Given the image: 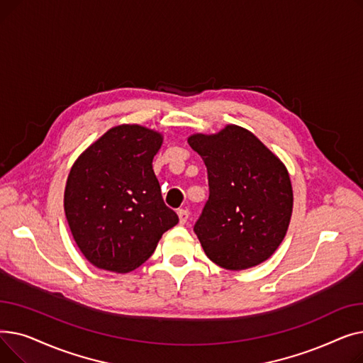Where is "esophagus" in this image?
I'll list each match as a JSON object with an SVG mask.
<instances>
[{"mask_svg":"<svg viewBox=\"0 0 363 363\" xmlns=\"http://www.w3.org/2000/svg\"><path fill=\"white\" fill-rule=\"evenodd\" d=\"M178 216H179V223H181V225H185V223L188 222L189 212L186 211V208H181V211H178Z\"/></svg>","mask_w":363,"mask_h":363,"instance_id":"1","label":"esophagus"}]
</instances>
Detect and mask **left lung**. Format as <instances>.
<instances>
[{"label":"left lung","mask_w":363,"mask_h":363,"mask_svg":"<svg viewBox=\"0 0 363 363\" xmlns=\"http://www.w3.org/2000/svg\"><path fill=\"white\" fill-rule=\"evenodd\" d=\"M188 144L207 167L208 200L194 223L206 256L220 268L241 271L274 255L293 212L285 166L252 132L230 125Z\"/></svg>","instance_id":"obj_1"}]
</instances>
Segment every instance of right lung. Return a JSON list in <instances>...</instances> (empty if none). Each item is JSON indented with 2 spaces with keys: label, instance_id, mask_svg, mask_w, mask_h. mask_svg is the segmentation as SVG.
Listing matches in <instances>:
<instances>
[{
  "label": "right lung",
  "instance_id": "right-lung-1",
  "mask_svg": "<svg viewBox=\"0 0 363 363\" xmlns=\"http://www.w3.org/2000/svg\"><path fill=\"white\" fill-rule=\"evenodd\" d=\"M160 145V133L121 125L72 166L65 213L76 244L97 268L133 271L156 250L163 233L178 223L152 170Z\"/></svg>",
  "mask_w": 363,
  "mask_h": 363
}]
</instances>
